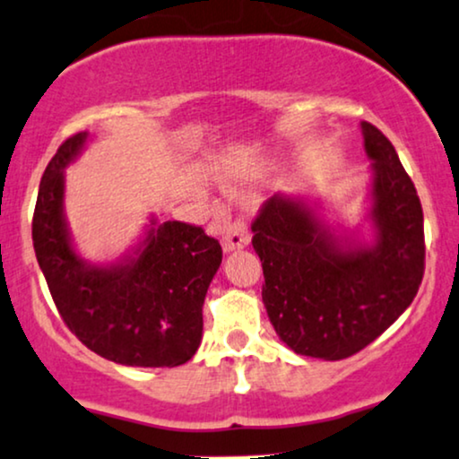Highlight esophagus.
Here are the masks:
<instances>
[{"mask_svg":"<svg viewBox=\"0 0 459 459\" xmlns=\"http://www.w3.org/2000/svg\"><path fill=\"white\" fill-rule=\"evenodd\" d=\"M249 246V230L243 220H233L222 229V249L226 254Z\"/></svg>","mask_w":459,"mask_h":459,"instance_id":"34e87169","label":"esophagus"}]
</instances>
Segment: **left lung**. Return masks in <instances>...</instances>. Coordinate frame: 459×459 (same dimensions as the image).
Instances as JSON below:
<instances>
[{
    "mask_svg": "<svg viewBox=\"0 0 459 459\" xmlns=\"http://www.w3.org/2000/svg\"><path fill=\"white\" fill-rule=\"evenodd\" d=\"M370 159L367 222L339 230L322 201L273 195L252 224L263 263V303L275 333L294 353L350 358L385 333L413 303L423 277V212L396 150L359 123Z\"/></svg>",
    "mask_w": 459,
    "mask_h": 459,
    "instance_id": "1",
    "label": "left lung"
}]
</instances>
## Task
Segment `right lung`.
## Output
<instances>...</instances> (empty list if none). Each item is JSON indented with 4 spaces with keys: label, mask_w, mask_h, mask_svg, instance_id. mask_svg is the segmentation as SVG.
<instances>
[{
    "label": "right lung",
    "mask_w": 459,
    "mask_h": 459,
    "mask_svg": "<svg viewBox=\"0 0 459 459\" xmlns=\"http://www.w3.org/2000/svg\"><path fill=\"white\" fill-rule=\"evenodd\" d=\"M91 133L65 139L46 167L33 213V247L63 322L91 351L125 367H179L203 336V303L222 247L201 226L159 222L112 263L75 252L65 220V169Z\"/></svg>",
    "instance_id": "add662e5"
}]
</instances>
